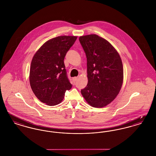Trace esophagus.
I'll use <instances>...</instances> for the list:
<instances>
[{
  "instance_id": "1",
  "label": "esophagus",
  "mask_w": 156,
  "mask_h": 156,
  "mask_svg": "<svg viewBox=\"0 0 156 156\" xmlns=\"http://www.w3.org/2000/svg\"><path fill=\"white\" fill-rule=\"evenodd\" d=\"M78 80V77H74L73 78V81L74 82H75L76 81V80Z\"/></svg>"
}]
</instances>
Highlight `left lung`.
Listing matches in <instances>:
<instances>
[{
	"label": "left lung",
	"instance_id": "obj_1",
	"mask_svg": "<svg viewBox=\"0 0 156 156\" xmlns=\"http://www.w3.org/2000/svg\"><path fill=\"white\" fill-rule=\"evenodd\" d=\"M79 40L87 56L88 80L82 95L90 106L103 108L115 99L122 88V59L111 44L98 35L81 36Z\"/></svg>",
	"mask_w": 156,
	"mask_h": 156
}]
</instances>
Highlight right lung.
Listing matches in <instances>:
<instances>
[{"instance_id":"1","label":"right lung","mask_w":156,"mask_h":156,"mask_svg":"<svg viewBox=\"0 0 156 156\" xmlns=\"http://www.w3.org/2000/svg\"><path fill=\"white\" fill-rule=\"evenodd\" d=\"M76 36H62L46 41L34 54L30 69L31 89L37 98L49 106L60 104L72 88L67 77L64 58Z\"/></svg>"}]
</instances>
